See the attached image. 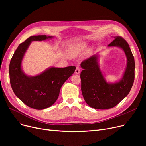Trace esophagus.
Returning <instances> with one entry per match:
<instances>
[{
  "instance_id": "obj_1",
  "label": "esophagus",
  "mask_w": 146,
  "mask_h": 146,
  "mask_svg": "<svg viewBox=\"0 0 146 146\" xmlns=\"http://www.w3.org/2000/svg\"><path fill=\"white\" fill-rule=\"evenodd\" d=\"M80 73V67H79V66L76 67V70H75V73L78 74H79Z\"/></svg>"
}]
</instances>
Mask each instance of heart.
Listing matches in <instances>:
<instances>
[{"mask_svg": "<svg viewBox=\"0 0 146 146\" xmlns=\"http://www.w3.org/2000/svg\"><path fill=\"white\" fill-rule=\"evenodd\" d=\"M85 45L82 44L79 45L78 46H75L74 47H72L68 51V54L71 57H74L78 55L85 48Z\"/></svg>", "mask_w": 146, "mask_h": 146, "instance_id": "obj_1", "label": "heart"}]
</instances>
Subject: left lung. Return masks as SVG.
<instances>
[{
    "instance_id": "obj_1",
    "label": "left lung",
    "mask_w": 146,
    "mask_h": 146,
    "mask_svg": "<svg viewBox=\"0 0 146 146\" xmlns=\"http://www.w3.org/2000/svg\"><path fill=\"white\" fill-rule=\"evenodd\" d=\"M108 47H119L127 58V66L122 79L117 83H107L99 69L98 56L94 55L81 63V90L87 104L97 110H108L118 105L129 92L134 81L135 62L127 42L119 36Z\"/></svg>"
}]
</instances>
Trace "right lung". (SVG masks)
Here are the masks:
<instances>
[{
  "label": "right lung",
  "instance_id": "obj_1",
  "mask_svg": "<svg viewBox=\"0 0 146 146\" xmlns=\"http://www.w3.org/2000/svg\"><path fill=\"white\" fill-rule=\"evenodd\" d=\"M52 36H31L20 44L9 64L11 85L15 94L28 106L43 110L54 104L63 83L74 72L76 67H51L40 75L29 77L21 69V62L26 50L33 41H44Z\"/></svg>",
  "mask_w": 146,
  "mask_h": 146
}]
</instances>
